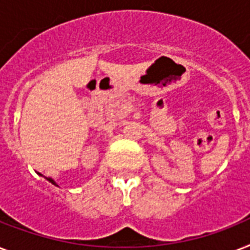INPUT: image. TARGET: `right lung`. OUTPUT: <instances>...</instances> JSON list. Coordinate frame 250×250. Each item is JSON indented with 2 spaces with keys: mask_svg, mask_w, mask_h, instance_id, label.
Returning <instances> with one entry per match:
<instances>
[{
  "mask_svg": "<svg viewBox=\"0 0 250 250\" xmlns=\"http://www.w3.org/2000/svg\"><path fill=\"white\" fill-rule=\"evenodd\" d=\"M46 180H48V182H50V183H52V184H54V186H56V187H58V186H57V183L54 182V180H53L52 178H46Z\"/></svg>",
  "mask_w": 250,
  "mask_h": 250,
  "instance_id": "right-lung-1",
  "label": "right lung"
}]
</instances>
